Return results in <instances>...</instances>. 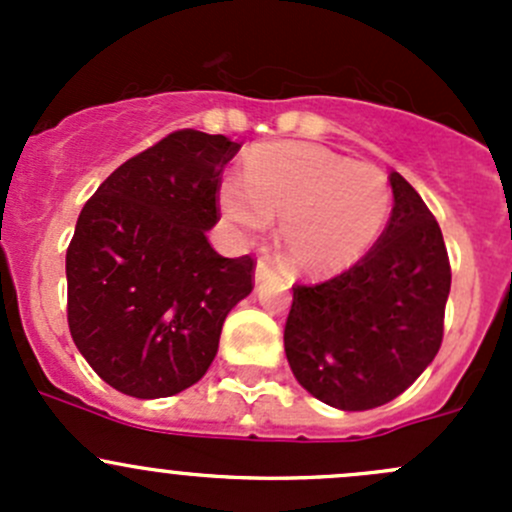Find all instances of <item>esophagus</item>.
<instances>
[{
    "label": "esophagus",
    "mask_w": 512,
    "mask_h": 512,
    "mask_svg": "<svg viewBox=\"0 0 512 512\" xmlns=\"http://www.w3.org/2000/svg\"><path fill=\"white\" fill-rule=\"evenodd\" d=\"M272 275H275V262H272L270 257H260L255 267V282H265L267 277Z\"/></svg>",
    "instance_id": "1"
}]
</instances>
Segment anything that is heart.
Returning a JSON list of instances; mask_svg holds the SVG:
<instances>
[{
    "label": "heart",
    "mask_w": 512,
    "mask_h": 512,
    "mask_svg": "<svg viewBox=\"0 0 512 512\" xmlns=\"http://www.w3.org/2000/svg\"><path fill=\"white\" fill-rule=\"evenodd\" d=\"M230 223L262 232L282 218L289 265L307 275H337L374 247L391 213L384 170L352 163L312 143H270L252 151L242 180L220 185Z\"/></svg>",
    "instance_id": "heart-1"
}]
</instances>
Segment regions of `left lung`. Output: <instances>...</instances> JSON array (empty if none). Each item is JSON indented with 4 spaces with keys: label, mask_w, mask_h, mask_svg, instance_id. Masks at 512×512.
<instances>
[{
    "label": "left lung",
    "mask_w": 512,
    "mask_h": 512,
    "mask_svg": "<svg viewBox=\"0 0 512 512\" xmlns=\"http://www.w3.org/2000/svg\"><path fill=\"white\" fill-rule=\"evenodd\" d=\"M369 252L332 280L294 285L285 324L292 374L314 399L366 411L404 394L438 354L451 292L441 227L399 173Z\"/></svg>",
    "instance_id": "8db88e82"
}]
</instances>
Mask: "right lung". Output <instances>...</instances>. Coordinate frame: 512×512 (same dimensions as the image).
I'll list each match as a JSON object with an SVG mask.
<instances>
[{
  "label": "right lung",
  "mask_w": 512,
  "mask_h": 512,
  "mask_svg": "<svg viewBox=\"0 0 512 512\" xmlns=\"http://www.w3.org/2000/svg\"><path fill=\"white\" fill-rule=\"evenodd\" d=\"M237 151L225 136L168 133L118 165L76 220L71 337L121 394L163 399L203 379L227 312L255 287V257H223L205 237Z\"/></svg>",
  "instance_id": "right-lung-1"
}]
</instances>
